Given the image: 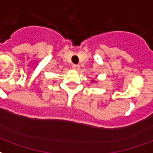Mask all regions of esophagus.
<instances>
[{"mask_svg":"<svg viewBox=\"0 0 153 153\" xmlns=\"http://www.w3.org/2000/svg\"><path fill=\"white\" fill-rule=\"evenodd\" d=\"M73 69L75 70H79V65H73Z\"/></svg>","mask_w":153,"mask_h":153,"instance_id":"1","label":"esophagus"}]
</instances>
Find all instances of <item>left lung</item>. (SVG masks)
<instances>
[{"label": "left lung", "instance_id": "8db88e82", "mask_svg": "<svg viewBox=\"0 0 153 153\" xmlns=\"http://www.w3.org/2000/svg\"><path fill=\"white\" fill-rule=\"evenodd\" d=\"M92 82H94V80H93V81H92Z\"/></svg>", "mask_w": 153, "mask_h": 153}]
</instances>
